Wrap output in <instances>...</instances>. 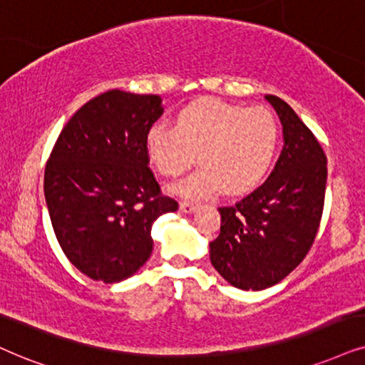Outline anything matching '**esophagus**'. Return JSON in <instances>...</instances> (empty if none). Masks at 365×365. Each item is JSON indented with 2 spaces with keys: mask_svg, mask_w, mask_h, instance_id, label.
<instances>
[{
  "mask_svg": "<svg viewBox=\"0 0 365 365\" xmlns=\"http://www.w3.org/2000/svg\"><path fill=\"white\" fill-rule=\"evenodd\" d=\"M180 210L185 212V214H192V212L197 210V205L192 204V202H180Z\"/></svg>",
  "mask_w": 365,
  "mask_h": 365,
  "instance_id": "obj_1",
  "label": "esophagus"
}]
</instances>
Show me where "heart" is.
<instances>
[{"mask_svg": "<svg viewBox=\"0 0 365 365\" xmlns=\"http://www.w3.org/2000/svg\"><path fill=\"white\" fill-rule=\"evenodd\" d=\"M145 145L151 163L167 177L185 172L197 156L204 165L170 187L177 195L202 198L220 187L225 193H244L255 188L273 165L279 126L266 109L205 98L180 109L175 126H150Z\"/></svg>", "mask_w": 365, "mask_h": 365, "instance_id": "1", "label": "heart"}]
</instances>
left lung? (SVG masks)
Wrapping results in <instances>:
<instances>
[{"mask_svg":"<svg viewBox=\"0 0 365 365\" xmlns=\"http://www.w3.org/2000/svg\"><path fill=\"white\" fill-rule=\"evenodd\" d=\"M283 126L284 146L269 178L232 207H220L210 262L239 289L269 288L297 267L315 241L327 185V156L298 114L266 94Z\"/></svg>","mask_w":365,"mask_h":365,"instance_id":"1","label":"left lung"}]
</instances>
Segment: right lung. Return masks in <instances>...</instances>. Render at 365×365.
<instances>
[{
  "label": "right lung",
  "instance_id": "1",
  "mask_svg": "<svg viewBox=\"0 0 365 365\" xmlns=\"http://www.w3.org/2000/svg\"><path fill=\"white\" fill-rule=\"evenodd\" d=\"M160 96L113 89L63 126L45 168V200L68 261L94 281L119 283L153 251L151 225L178 204L160 193L145 138Z\"/></svg>",
  "mask_w": 365,
  "mask_h": 365
}]
</instances>
